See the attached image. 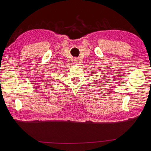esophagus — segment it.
<instances>
[{"mask_svg": "<svg viewBox=\"0 0 151 151\" xmlns=\"http://www.w3.org/2000/svg\"><path fill=\"white\" fill-rule=\"evenodd\" d=\"M74 62H75V63H78V59L76 58H75L74 59Z\"/></svg>", "mask_w": 151, "mask_h": 151, "instance_id": "obj_1", "label": "esophagus"}]
</instances>
